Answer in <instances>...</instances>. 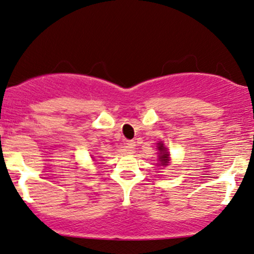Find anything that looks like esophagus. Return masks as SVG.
<instances>
[{
  "label": "esophagus",
  "mask_w": 254,
  "mask_h": 254,
  "mask_svg": "<svg viewBox=\"0 0 254 254\" xmlns=\"http://www.w3.org/2000/svg\"><path fill=\"white\" fill-rule=\"evenodd\" d=\"M135 146H136L135 141H127V143H125V148H127V153H133V150H135Z\"/></svg>",
  "instance_id": "esophagus-1"
}]
</instances>
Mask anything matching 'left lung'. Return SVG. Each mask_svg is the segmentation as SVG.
<instances>
[{"label": "left lung", "instance_id": "left-lung-1", "mask_svg": "<svg viewBox=\"0 0 254 254\" xmlns=\"http://www.w3.org/2000/svg\"><path fill=\"white\" fill-rule=\"evenodd\" d=\"M158 150H159V164H160L161 166H166L168 164L170 163V153L168 152V148H166L165 146H164L163 142H159L158 143Z\"/></svg>", "mask_w": 254, "mask_h": 254}]
</instances>
